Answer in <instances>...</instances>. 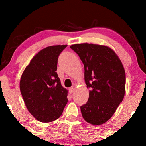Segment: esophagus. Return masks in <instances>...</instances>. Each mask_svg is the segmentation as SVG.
<instances>
[{
  "mask_svg": "<svg viewBox=\"0 0 146 146\" xmlns=\"http://www.w3.org/2000/svg\"><path fill=\"white\" fill-rule=\"evenodd\" d=\"M75 90V88H69V93H71V94H72V93H73V92H74Z\"/></svg>",
  "mask_w": 146,
  "mask_h": 146,
  "instance_id": "obj_1",
  "label": "esophagus"
}]
</instances>
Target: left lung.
I'll return each instance as SVG.
<instances>
[{"instance_id": "8db88e82", "label": "left lung", "mask_w": 146, "mask_h": 146, "mask_svg": "<svg viewBox=\"0 0 146 146\" xmlns=\"http://www.w3.org/2000/svg\"><path fill=\"white\" fill-rule=\"evenodd\" d=\"M84 66V80L90 88L86 104L80 107L84 119L92 125H102L113 117L124 98L125 73L115 52L105 45L75 44Z\"/></svg>"}]
</instances>
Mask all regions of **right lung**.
<instances>
[{
	"instance_id": "add662e5",
	"label": "right lung",
	"mask_w": 146,
	"mask_h": 146,
	"mask_svg": "<svg viewBox=\"0 0 146 146\" xmlns=\"http://www.w3.org/2000/svg\"><path fill=\"white\" fill-rule=\"evenodd\" d=\"M67 45L43 48L33 57L21 75L20 90L27 108L44 123L58 119L67 104L68 90L57 74L58 56Z\"/></svg>"
}]
</instances>
